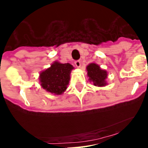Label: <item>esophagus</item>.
Wrapping results in <instances>:
<instances>
[{"mask_svg": "<svg viewBox=\"0 0 148 148\" xmlns=\"http://www.w3.org/2000/svg\"><path fill=\"white\" fill-rule=\"evenodd\" d=\"M74 64H75V66L77 67H80V66H81V61H79V60H77V61H76L75 62H74Z\"/></svg>", "mask_w": 148, "mask_h": 148, "instance_id": "esophagus-1", "label": "esophagus"}]
</instances>
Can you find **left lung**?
I'll list each match as a JSON object with an SVG mask.
<instances>
[{
    "mask_svg": "<svg viewBox=\"0 0 148 148\" xmlns=\"http://www.w3.org/2000/svg\"><path fill=\"white\" fill-rule=\"evenodd\" d=\"M87 76L89 80L92 81L94 85L103 87L106 85V79L107 78V71L101 69L98 65L90 64L87 66Z\"/></svg>",
    "mask_w": 148,
    "mask_h": 148,
    "instance_id": "1",
    "label": "left lung"
}]
</instances>
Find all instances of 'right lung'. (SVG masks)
<instances>
[{"label": "right lung", "instance_id": "obj_1", "mask_svg": "<svg viewBox=\"0 0 148 148\" xmlns=\"http://www.w3.org/2000/svg\"><path fill=\"white\" fill-rule=\"evenodd\" d=\"M74 69L69 64L55 62L40 74V81L43 89L55 95L64 92L68 87L70 73Z\"/></svg>", "mask_w": 148, "mask_h": 148}]
</instances>
